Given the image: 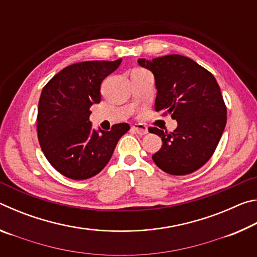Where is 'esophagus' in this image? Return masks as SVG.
Here are the masks:
<instances>
[{"label": "esophagus", "instance_id": "1", "mask_svg": "<svg viewBox=\"0 0 257 257\" xmlns=\"http://www.w3.org/2000/svg\"><path fill=\"white\" fill-rule=\"evenodd\" d=\"M132 129L134 130L135 133H137L138 135H141V136H143V135H146L147 133H149V130H147V127L145 124L143 123H136L134 124Z\"/></svg>", "mask_w": 257, "mask_h": 257}]
</instances>
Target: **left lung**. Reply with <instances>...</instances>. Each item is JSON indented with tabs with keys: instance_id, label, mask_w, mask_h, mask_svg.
I'll return each mask as SVG.
<instances>
[{
	"instance_id": "obj_1",
	"label": "left lung",
	"mask_w": 257,
	"mask_h": 257,
	"mask_svg": "<svg viewBox=\"0 0 257 257\" xmlns=\"http://www.w3.org/2000/svg\"><path fill=\"white\" fill-rule=\"evenodd\" d=\"M138 63L155 77V111L178 121L172 133L149 129L163 143L152 159L169 175L193 173L211 159L227 123L220 87L210 71L187 56L170 54L152 61L139 59Z\"/></svg>"
}]
</instances>
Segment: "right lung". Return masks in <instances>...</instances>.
Instances as JSON below:
<instances>
[{"mask_svg": "<svg viewBox=\"0 0 257 257\" xmlns=\"http://www.w3.org/2000/svg\"><path fill=\"white\" fill-rule=\"evenodd\" d=\"M116 61H85L56 73L42 90L37 136L56 171L73 180L96 176L110 161L116 143L130 129L125 122L110 132L92 129L90 106L101 102V84L120 66Z\"/></svg>", "mask_w": 257, "mask_h": 257, "instance_id": "1", "label": "right lung"}]
</instances>
